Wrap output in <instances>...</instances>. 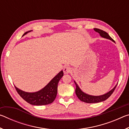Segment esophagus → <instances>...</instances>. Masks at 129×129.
<instances>
[{
    "label": "esophagus",
    "instance_id": "obj_1",
    "mask_svg": "<svg viewBox=\"0 0 129 129\" xmlns=\"http://www.w3.org/2000/svg\"><path fill=\"white\" fill-rule=\"evenodd\" d=\"M71 71V68L69 67H65L64 69H63V72H64V73L65 75L66 74H68L69 73H70V72Z\"/></svg>",
    "mask_w": 129,
    "mask_h": 129
}]
</instances>
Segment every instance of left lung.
Returning a JSON list of instances; mask_svg holds the SVG:
<instances>
[{
	"instance_id": "obj_1",
	"label": "left lung",
	"mask_w": 129,
	"mask_h": 129,
	"mask_svg": "<svg viewBox=\"0 0 129 129\" xmlns=\"http://www.w3.org/2000/svg\"><path fill=\"white\" fill-rule=\"evenodd\" d=\"M94 30L95 32H98V33L100 34V36L102 37V38L108 39V40H110L111 41H112L113 42L115 43V41L113 40V39L109 35V34L108 33H106V32H105L101 29H100L99 28H94ZM74 82H75L76 86L75 92L77 96V97L81 101L89 104L99 103V102L105 101L106 100L108 99V98L112 94V93H113V91H114L117 85V84H116V85H115L112 90H110V91H108V93L104 94H102L101 95H92L84 92V91L80 89V87L78 86V84L76 83L75 81H74Z\"/></svg>"
}]
</instances>
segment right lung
I'll use <instances>...</instances> for the list:
<instances>
[{"mask_svg": "<svg viewBox=\"0 0 129 129\" xmlns=\"http://www.w3.org/2000/svg\"><path fill=\"white\" fill-rule=\"evenodd\" d=\"M31 31H32V30L25 32L23 36ZM63 75L64 72L61 70L50 81L47 85L35 92H27L17 88L16 86L15 87L19 94L28 103L32 105H45L51 104L55 100L57 93L58 83Z\"/></svg>", "mask_w": 129, "mask_h": 129, "instance_id": "right-lung-1", "label": "right lung"}]
</instances>
